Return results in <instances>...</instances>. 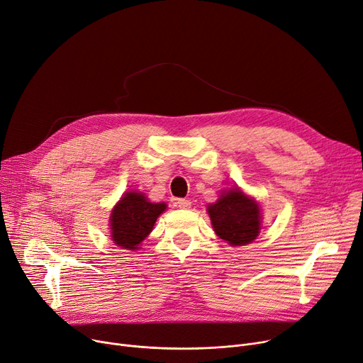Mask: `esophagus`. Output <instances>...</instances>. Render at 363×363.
<instances>
[{
  "label": "esophagus",
  "mask_w": 363,
  "mask_h": 363,
  "mask_svg": "<svg viewBox=\"0 0 363 363\" xmlns=\"http://www.w3.org/2000/svg\"><path fill=\"white\" fill-rule=\"evenodd\" d=\"M177 204H178L179 208H189V207H191V201H189V200H185V199H179V200L177 201Z\"/></svg>",
  "instance_id": "1"
}]
</instances>
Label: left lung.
I'll return each mask as SVG.
<instances>
[{
    "instance_id": "8db88e82",
    "label": "left lung",
    "mask_w": 363,
    "mask_h": 363,
    "mask_svg": "<svg viewBox=\"0 0 363 363\" xmlns=\"http://www.w3.org/2000/svg\"><path fill=\"white\" fill-rule=\"evenodd\" d=\"M207 213L216 235L233 247L251 244L259 233V206L239 188L225 191Z\"/></svg>"
}]
</instances>
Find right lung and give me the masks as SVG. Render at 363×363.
<instances>
[{"instance_id":"1","label":"right lung","mask_w":363,"mask_h":363,"mask_svg":"<svg viewBox=\"0 0 363 363\" xmlns=\"http://www.w3.org/2000/svg\"><path fill=\"white\" fill-rule=\"evenodd\" d=\"M164 210V203H150L140 191L125 192L111 213L112 240L124 250H138Z\"/></svg>"}]
</instances>
